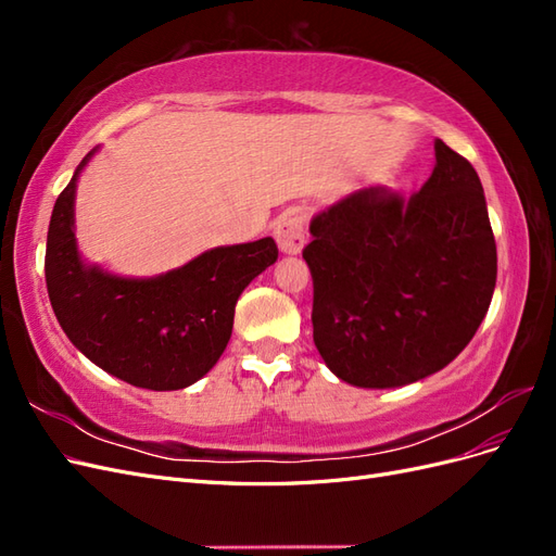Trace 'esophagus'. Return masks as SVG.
I'll list each match as a JSON object with an SVG mask.
<instances>
[{
  "label": "esophagus",
  "instance_id": "obj_1",
  "mask_svg": "<svg viewBox=\"0 0 556 556\" xmlns=\"http://www.w3.org/2000/svg\"><path fill=\"white\" fill-rule=\"evenodd\" d=\"M274 237L278 241L280 252H285V255H296V252H301L306 245L304 215H299V213L280 215L276 227H274Z\"/></svg>",
  "mask_w": 556,
  "mask_h": 556
}]
</instances>
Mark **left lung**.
Masks as SVG:
<instances>
[{"label":"left lung","mask_w":556,"mask_h":556,"mask_svg":"<svg viewBox=\"0 0 556 556\" xmlns=\"http://www.w3.org/2000/svg\"><path fill=\"white\" fill-rule=\"evenodd\" d=\"M422 190L364 188L311 220L313 341L329 371L387 390L445 368L473 339L496 288L482 182L435 139Z\"/></svg>","instance_id":"1"}]
</instances>
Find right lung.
Here are the masks:
<instances>
[{
    "mask_svg": "<svg viewBox=\"0 0 556 556\" xmlns=\"http://www.w3.org/2000/svg\"><path fill=\"white\" fill-rule=\"evenodd\" d=\"M97 148L58 197L46 241L50 306L70 341L92 364L134 387L182 390L225 352L241 292L278 260L271 237L220 245L153 278H125L80 257L76 185Z\"/></svg>",
    "mask_w": 556,
    "mask_h": 556,
    "instance_id": "right-lung-1",
    "label": "right lung"
}]
</instances>
